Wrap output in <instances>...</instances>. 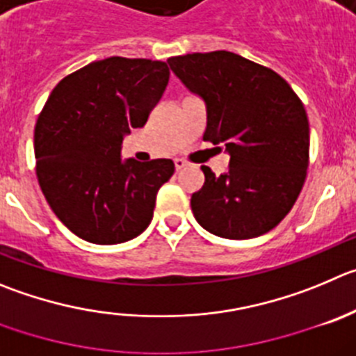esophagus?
Segmentation results:
<instances>
[{"label":"esophagus","instance_id":"esophagus-1","mask_svg":"<svg viewBox=\"0 0 356 356\" xmlns=\"http://www.w3.org/2000/svg\"><path fill=\"white\" fill-rule=\"evenodd\" d=\"M174 165H175V170H182V168H184L186 165H188V163H186L184 159L177 158V159H174Z\"/></svg>","mask_w":356,"mask_h":356}]
</instances>
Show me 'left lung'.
Returning a JSON list of instances; mask_svg holds the SVG:
<instances>
[{
  "label": "left lung",
  "instance_id": "left-lung-1",
  "mask_svg": "<svg viewBox=\"0 0 356 356\" xmlns=\"http://www.w3.org/2000/svg\"><path fill=\"white\" fill-rule=\"evenodd\" d=\"M175 77L204 99V140L223 145L228 172L191 197L202 228L232 241L260 237L291 211L305 181L309 121L283 77L227 51L168 59Z\"/></svg>",
  "mask_w": 356,
  "mask_h": 356
}]
</instances>
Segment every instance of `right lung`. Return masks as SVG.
<instances>
[{
	"label": "right lung",
	"instance_id": "add662e5",
	"mask_svg": "<svg viewBox=\"0 0 356 356\" xmlns=\"http://www.w3.org/2000/svg\"><path fill=\"white\" fill-rule=\"evenodd\" d=\"M167 63L107 58L63 79L35 126L42 193L70 232L121 244L149 227L172 159L121 158L122 138L142 128L168 84Z\"/></svg>",
	"mask_w": 356,
	"mask_h": 356
}]
</instances>
